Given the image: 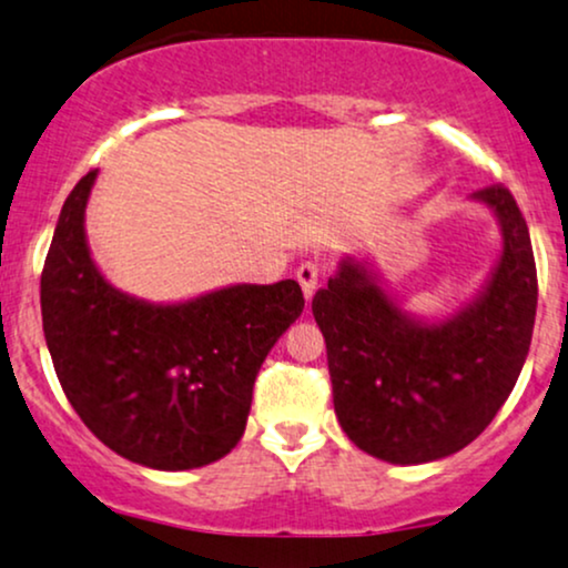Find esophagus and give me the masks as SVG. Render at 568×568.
<instances>
[{"instance_id":"obj_1","label":"esophagus","mask_w":568,"mask_h":568,"mask_svg":"<svg viewBox=\"0 0 568 568\" xmlns=\"http://www.w3.org/2000/svg\"><path fill=\"white\" fill-rule=\"evenodd\" d=\"M321 275H323V266L317 264V262H304L296 270V280H298V285H302V291H304L306 298H312V293L317 291Z\"/></svg>"}]
</instances>
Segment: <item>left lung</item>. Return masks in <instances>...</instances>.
<instances>
[{"label": "left lung", "instance_id": "left-lung-1", "mask_svg": "<svg viewBox=\"0 0 568 568\" xmlns=\"http://www.w3.org/2000/svg\"><path fill=\"white\" fill-rule=\"evenodd\" d=\"M497 213L505 247L478 302L427 325L403 315L357 262H344L312 298L347 438L395 465L459 452L510 397L537 315V264L529 226L505 184L478 189Z\"/></svg>", "mask_w": 568, "mask_h": 568}]
</instances>
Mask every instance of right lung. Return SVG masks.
I'll return each mask as SVG.
<instances>
[{
    "label": "right lung",
    "mask_w": 568,
    "mask_h": 568,
    "mask_svg": "<svg viewBox=\"0 0 568 568\" xmlns=\"http://www.w3.org/2000/svg\"><path fill=\"white\" fill-rule=\"evenodd\" d=\"M95 171L71 189L42 270V328L63 393L103 446L192 470L243 438L266 352L302 315L296 280L154 306L114 291L84 243Z\"/></svg>",
    "instance_id": "right-lung-1"
}]
</instances>
